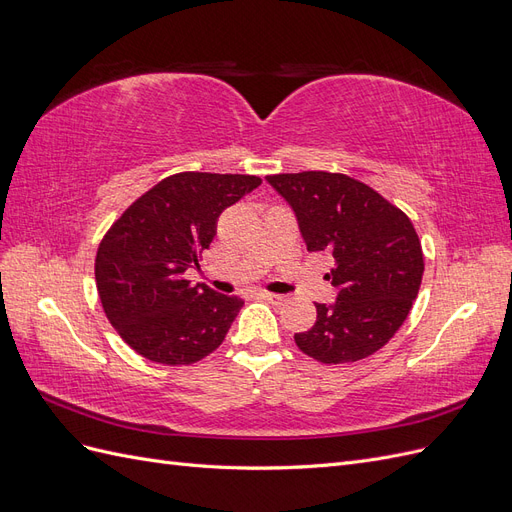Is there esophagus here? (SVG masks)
Segmentation results:
<instances>
[{"mask_svg":"<svg viewBox=\"0 0 512 512\" xmlns=\"http://www.w3.org/2000/svg\"><path fill=\"white\" fill-rule=\"evenodd\" d=\"M260 294H262V297H265L267 301L275 303V305H284V303H286L284 294H273V292H260Z\"/></svg>","mask_w":512,"mask_h":512,"instance_id":"1","label":"esophagus"}]
</instances>
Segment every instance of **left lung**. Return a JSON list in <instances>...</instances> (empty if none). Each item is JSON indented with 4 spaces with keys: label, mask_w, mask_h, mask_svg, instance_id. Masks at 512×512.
Instances as JSON below:
<instances>
[{
    "label": "left lung",
    "mask_w": 512,
    "mask_h": 512,
    "mask_svg": "<svg viewBox=\"0 0 512 512\" xmlns=\"http://www.w3.org/2000/svg\"><path fill=\"white\" fill-rule=\"evenodd\" d=\"M297 215L307 252H329L337 301L316 303V322L294 342L320 363H354L380 350L408 318L425 262L408 215L348 175H269Z\"/></svg>",
    "instance_id": "8db88e82"
}]
</instances>
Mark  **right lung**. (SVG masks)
<instances>
[{
	"instance_id": "1",
	"label": "right lung",
	"mask_w": 512,
	"mask_h": 512,
	"mask_svg": "<svg viewBox=\"0 0 512 512\" xmlns=\"http://www.w3.org/2000/svg\"><path fill=\"white\" fill-rule=\"evenodd\" d=\"M254 175L177 173L121 213L96 254L104 314L132 350L190 365L218 348L243 301L183 273L209 250L222 211L260 185Z\"/></svg>"
}]
</instances>
